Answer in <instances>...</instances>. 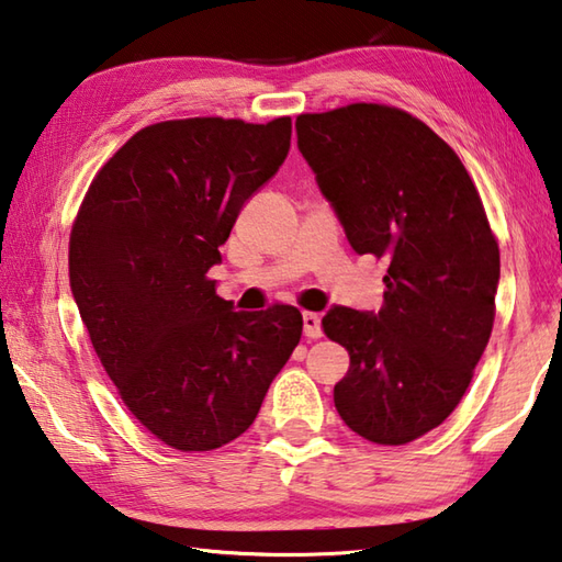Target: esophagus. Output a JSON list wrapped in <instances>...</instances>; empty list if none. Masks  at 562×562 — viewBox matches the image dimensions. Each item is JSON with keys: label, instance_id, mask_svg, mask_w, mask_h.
<instances>
[{"label": "esophagus", "instance_id": "obj_1", "mask_svg": "<svg viewBox=\"0 0 562 562\" xmlns=\"http://www.w3.org/2000/svg\"><path fill=\"white\" fill-rule=\"evenodd\" d=\"M302 324H304V336H307V339H319V336H322V319H319V314L304 312V314H302Z\"/></svg>", "mask_w": 562, "mask_h": 562}]
</instances>
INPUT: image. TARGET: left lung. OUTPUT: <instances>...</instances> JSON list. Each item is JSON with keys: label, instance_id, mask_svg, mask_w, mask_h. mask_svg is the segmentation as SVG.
<instances>
[{"label": "left lung", "instance_id": "1", "mask_svg": "<svg viewBox=\"0 0 562 562\" xmlns=\"http://www.w3.org/2000/svg\"><path fill=\"white\" fill-rule=\"evenodd\" d=\"M294 127L351 248L387 262L379 312L322 319L351 359L334 405L363 440L407 445L472 383L496 314V236L462 159L411 112L351 103Z\"/></svg>", "mask_w": 562, "mask_h": 562}]
</instances>
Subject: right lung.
Listing matches in <instances>:
<instances>
[{
  "label": "right lung",
  "instance_id": "1",
  "mask_svg": "<svg viewBox=\"0 0 562 562\" xmlns=\"http://www.w3.org/2000/svg\"><path fill=\"white\" fill-rule=\"evenodd\" d=\"M292 120H165L112 155L70 228L68 274L127 411L179 452L240 437L300 344L292 304L233 312L209 270L290 151Z\"/></svg>",
  "mask_w": 562,
  "mask_h": 562
}]
</instances>
